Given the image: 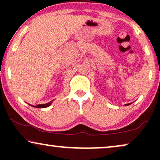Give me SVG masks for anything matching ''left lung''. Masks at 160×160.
I'll use <instances>...</instances> for the list:
<instances>
[{
  "label": "left lung",
  "instance_id": "left-lung-1",
  "mask_svg": "<svg viewBox=\"0 0 160 160\" xmlns=\"http://www.w3.org/2000/svg\"><path fill=\"white\" fill-rule=\"evenodd\" d=\"M130 104H131V103H128V104H126V105H125V106H129V105H130Z\"/></svg>",
  "mask_w": 160,
  "mask_h": 160
}]
</instances>
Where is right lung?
Instances as JSON below:
<instances>
[{"label": "right lung", "instance_id": "1", "mask_svg": "<svg viewBox=\"0 0 160 160\" xmlns=\"http://www.w3.org/2000/svg\"><path fill=\"white\" fill-rule=\"evenodd\" d=\"M52 101H51V102H48V103H46V104H38V105H37V106H33V107H35V108H47V107H49L50 105H51V103H52ZM30 106H31V105H30Z\"/></svg>", "mask_w": 160, "mask_h": 160}]
</instances>
